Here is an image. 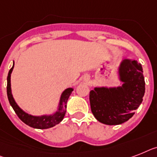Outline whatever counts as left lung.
<instances>
[{"label":"left lung","instance_id":"8db88e82","mask_svg":"<svg viewBox=\"0 0 157 157\" xmlns=\"http://www.w3.org/2000/svg\"><path fill=\"white\" fill-rule=\"evenodd\" d=\"M122 86L95 87L90 91V109L98 121L118 125L128 121L143 101L145 82L140 63L124 59L119 68Z\"/></svg>","mask_w":157,"mask_h":157}]
</instances>
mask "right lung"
<instances>
[{"mask_svg":"<svg viewBox=\"0 0 157 157\" xmlns=\"http://www.w3.org/2000/svg\"><path fill=\"white\" fill-rule=\"evenodd\" d=\"M14 67V63L13 65V67L9 71L7 77V96L9 101H10V105L14 110L15 113L17 115L22 122L29 125V127L33 128H38V129H46V128H52L55 126L56 124L63 120V118L66 114L67 111V103L69 99L70 95L73 91V88H67L64 90L61 95L60 103L58 106V110L54 115L51 116H33L29 114L25 113V111L21 109L16 103L14 99L13 98L11 92V83H10V77H11V73L13 71Z\"/></svg>","mask_w":157,"mask_h":157,"instance_id":"add662e5","label":"right lung"}]
</instances>
